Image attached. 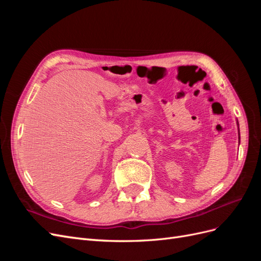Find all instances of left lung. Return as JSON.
<instances>
[{
	"mask_svg": "<svg viewBox=\"0 0 261 261\" xmlns=\"http://www.w3.org/2000/svg\"><path fill=\"white\" fill-rule=\"evenodd\" d=\"M239 135H240V133H239Z\"/></svg>",
	"mask_w": 261,
	"mask_h": 261,
	"instance_id": "8db88e82",
	"label": "left lung"
}]
</instances>
